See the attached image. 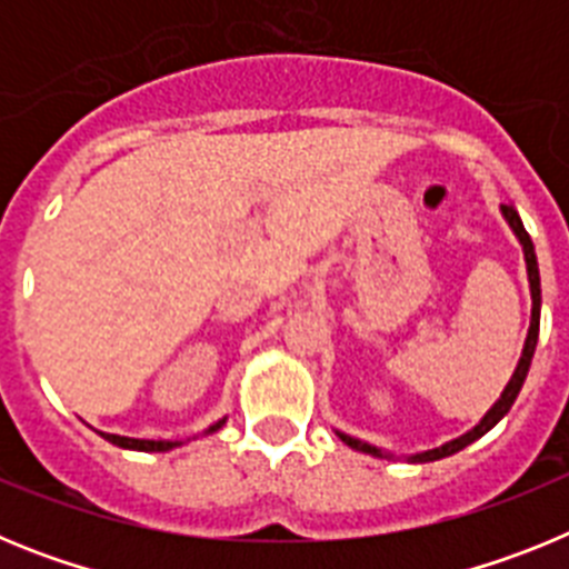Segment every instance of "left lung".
Listing matches in <instances>:
<instances>
[{
    "mask_svg": "<svg viewBox=\"0 0 569 569\" xmlns=\"http://www.w3.org/2000/svg\"><path fill=\"white\" fill-rule=\"evenodd\" d=\"M501 213H505V219H507V222H510V228L516 230V236H519L521 248H525L527 276H530V293H532V319H530V330H527V341H525V350H521L519 367H516V373H512L510 385L505 387V393H501V399L490 407V413H487L485 419L479 421V425L472 427L470 433L459 436V439H453V441H447V445L436 447V450H427V453L410 456V461H436V459H445V456L459 453V450H465L467 445H472V441H476V439H481V436H485L487 430H490V427H496L501 419H505L507 410H510L512 401H516V396H519L521 385H525L527 370H530L532 353H536V341H539V319H541V279H539V261H536V250H532V239H530V233H527V230H525V224H521V219H519V213H516V208H512V204H501ZM339 439L345 441L347 447H353V450H361V453L385 456V453H381V450H379V447L367 445V441L353 439V436L339 433Z\"/></svg>",
    "mask_w": 569,
    "mask_h": 569,
    "instance_id": "left-lung-1",
    "label": "left lung"
}]
</instances>
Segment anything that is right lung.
<instances>
[{"mask_svg":"<svg viewBox=\"0 0 569 569\" xmlns=\"http://www.w3.org/2000/svg\"><path fill=\"white\" fill-rule=\"evenodd\" d=\"M224 425L222 421H216L213 427H210L208 433H213V430H219V427ZM104 439L110 441V445L116 447H128V450H144V453H164V450H170V447H179V441H150V439H128V436H113V433H102Z\"/></svg>","mask_w":569,"mask_h":569,"instance_id":"obj_1","label":"right lung"}]
</instances>
